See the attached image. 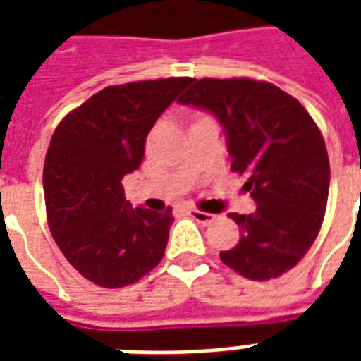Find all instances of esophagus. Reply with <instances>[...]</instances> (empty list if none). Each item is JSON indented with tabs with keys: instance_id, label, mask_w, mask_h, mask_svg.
<instances>
[{
	"instance_id": "obj_1",
	"label": "esophagus",
	"mask_w": 361,
	"mask_h": 361,
	"mask_svg": "<svg viewBox=\"0 0 361 361\" xmlns=\"http://www.w3.org/2000/svg\"><path fill=\"white\" fill-rule=\"evenodd\" d=\"M188 214L191 219L199 222V224H211L212 220L216 219L214 214H209V212H203V211H197V209H189Z\"/></svg>"
}]
</instances>
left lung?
<instances>
[{
  "instance_id": "1",
  "label": "left lung",
  "mask_w": 361,
  "mask_h": 361,
  "mask_svg": "<svg viewBox=\"0 0 361 361\" xmlns=\"http://www.w3.org/2000/svg\"><path fill=\"white\" fill-rule=\"evenodd\" d=\"M216 116L224 127L232 170L247 176L257 209L232 212L240 226L222 263L250 280L288 272L315 242L329 197V154L323 135L294 96L253 79H201L180 98Z\"/></svg>"
}]
</instances>
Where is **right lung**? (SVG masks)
<instances>
[{"label":"right lung","mask_w":361,"mask_h":361,"mask_svg":"<svg viewBox=\"0 0 361 361\" xmlns=\"http://www.w3.org/2000/svg\"><path fill=\"white\" fill-rule=\"evenodd\" d=\"M191 82L106 87L54 131L44 162L48 224L67 261L98 286L133 284L164 257L172 209H133L121 180L141 166L149 131Z\"/></svg>","instance_id":"right-lung-1"}]
</instances>
